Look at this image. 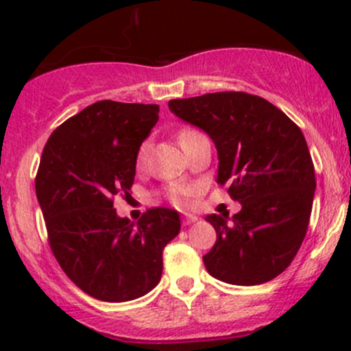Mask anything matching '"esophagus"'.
<instances>
[{
    "label": "esophagus",
    "instance_id": "1",
    "mask_svg": "<svg viewBox=\"0 0 351 351\" xmlns=\"http://www.w3.org/2000/svg\"><path fill=\"white\" fill-rule=\"evenodd\" d=\"M197 221H198L197 215H193V214H183V224H185V226L193 224V222H197Z\"/></svg>",
    "mask_w": 351,
    "mask_h": 351
}]
</instances>
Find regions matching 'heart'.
<instances>
[{"label":"heart","instance_id":"1","mask_svg":"<svg viewBox=\"0 0 351 351\" xmlns=\"http://www.w3.org/2000/svg\"><path fill=\"white\" fill-rule=\"evenodd\" d=\"M197 134L200 132H197V130H190V129L182 130V132H180V144L183 146V144L189 143V141L192 139L193 136H197ZM147 147H149V144L144 143L143 146L139 147V151H137V162H139V165H143L144 159H146ZM192 193H193V189L190 185H186V183H171V185L168 186V197L175 205H185Z\"/></svg>","mask_w":351,"mask_h":351}]
</instances>
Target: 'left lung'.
Here are the masks:
<instances>
[{"label": "left lung", "mask_w": 351, "mask_h": 351, "mask_svg": "<svg viewBox=\"0 0 351 351\" xmlns=\"http://www.w3.org/2000/svg\"><path fill=\"white\" fill-rule=\"evenodd\" d=\"M168 107L214 141L217 183L241 204L231 219L205 217L217 234L204 256L208 274L232 285L280 275L306 238L316 190L302 130L270 101L243 91L169 100Z\"/></svg>", "instance_id": "left-lung-1"}]
</instances>
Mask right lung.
Returning a JSON list of instances; mask_svg holds the SVG:
<instances>
[{"mask_svg": "<svg viewBox=\"0 0 351 351\" xmlns=\"http://www.w3.org/2000/svg\"><path fill=\"white\" fill-rule=\"evenodd\" d=\"M158 113V105L97 101L61 123L42 153L35 193L52 253L74 284L105 302L151 292L162 247L182 229L171 208H149L139 222L113 208V197L132 186L137 151Z\"/></svg>", "mask_w": 351, "mask_h": 351, "instance_id": "right-lung-1", "label": "right lung"}]
</instances>
